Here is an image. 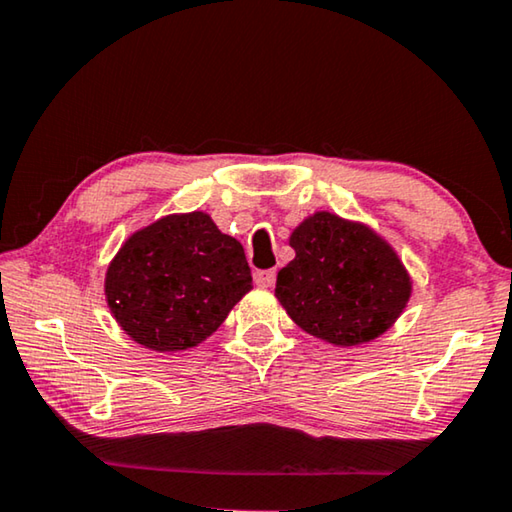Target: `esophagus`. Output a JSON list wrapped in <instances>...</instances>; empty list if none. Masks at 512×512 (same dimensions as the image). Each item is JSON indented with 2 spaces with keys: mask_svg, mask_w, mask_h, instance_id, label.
Here are the masks:
<instances>
[{
  "mask_svg": "<svg viewBox=\"0 0 512 512\" xmlns=\"http://www.w3.org/2000/svg\"><path fill=\"white\" fill-rule=\"evenodd\" d=\"M273 282H275V271L273 269H266V271H257L255 273V285L257 287L269 289V287H273Z\"/></svg>",
  "mask_w": 512,
  "mask_h": 512,
  "instance_id": "esophagus-1",
  "label": "esophagus"
}]
</instances>
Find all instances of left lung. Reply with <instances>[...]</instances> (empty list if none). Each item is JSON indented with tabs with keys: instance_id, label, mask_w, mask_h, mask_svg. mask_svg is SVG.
I'll return each mask as SVG.
<instances>
[{
	"instance_id": "8db88e82",
	"label": "left lung",
	"mask_w": 512,
	"mask_h": 512,
	"mask_svg": "<svg viewBox=\"0 0 512 512\" xmlns=\"http://www.w3.org/2000/svg\"><path fill=\"white\" fill-rule=\"evenodd\" d=\"M289 246L296 257L278 273L275 296L298 328L323 342H371L408 305V271L367 225L316 212L291 232Z\"/></svg>"
}]
</instances>
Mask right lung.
I'll list each match as a JSON object with an SVG mask.
<instances>
[{
  "label": "right lung",
  "instance_id": "right-lung-1",
  "mask_svg": "<svg viewBox=\"0 0 512 512\" xmlns=\"http://www.w3.org/2000/svg\"><path fill=\"white\" fill-rule=\"evenodd\" d=\"M250 289L243 246L205 212L170 214L134 232L104 278L118 326L159 353L205 342Z\"/></svg>",
  "mask_w": 512,
  "mask_h": 512
}]
</instances>
